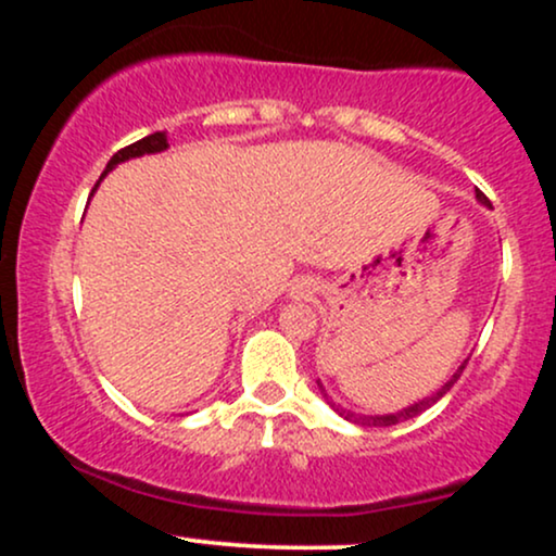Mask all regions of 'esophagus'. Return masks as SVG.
I'll use <instances>...</instances> for the list:
<instances>
[{
    "label": "esophagus",
    "mask_w": 556,
    "mask_h": 556,
    "mask_svg": "<svg viewBox=\"0 0 556 556\" xmlns=\"http://www.w3.org/2000/svg\"><path fill=\"white\" fill-rule=\"evenodd\" d=\"M311 292V285L308 282H298L292 285V298H305Z\"/></svg>",
    "instance_id": "obj_1"
}]
</instances>
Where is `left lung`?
I'll use <instances>...</instances> for the list:
<instances>
[{"mask_svg":"<svg viewBox=\"0 0 556 556\" xmlns=\"http://www.w3.org/2000/svg\"><path fill=\"white\" fill-rule=\"evenodd\" d=\"M476 198H478V201H481V203H489V198H486V195H483V193H481V190H476ZM465 363H468V361H465ZM465 363H463V366H460V368H457V371H455V374H452V379H450V381H446V384H444L442 389H439V392H433V394H431V397L420 400V402H416V405L405 407V410H397V413H389V416H358V413H350V410H344V407H342V405H337V402H331V400H329L327 389H324V387H321V381H318V389H321V394H324V397H327V400H329V405H331V407H334V410H337V413H340V416H342V418L353 420V424H358V426H397V424H402V420H410V418H416V416H420V413H424V410H426V407L437 405V402H439V400H442V397H444V394H446V392H450V389H452V387H455V381H457V379H460V374H463Z\"/></svg>","mask_w":556,"mask_h":556,"instance_id":"left-lung-1","label":"left lung"}]
</instances>
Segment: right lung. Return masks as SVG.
Segmentation results:
<instances>
[{
	"instance_id": "1",
	"label": "right lung",
	"mask_w": 556,
	"mask_h": 556,
	"mask_svg": "<svg viewBox=\"0 0 556 556\" xmlns=\"http://www.w3.org/2000/svg\"><path fill=\"white\" fill-rule=\"evenodd\" d=\"M167 146L169 143H167V136H164V132H151V136L140 138V140H136V143L119 149L117 154L110 159V164H106V172L117 167L119 162H127V159H136V156H143V154H159V151H164ZM106 172H104V175H106ZM104 175H101V177H104ZM96 185H99V182H96Z\"/></svg>"
}]
</instances>
